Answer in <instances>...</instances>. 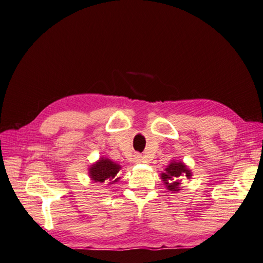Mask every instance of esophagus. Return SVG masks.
I'll return each instance as SVG.
<instances>
[{
    "label": "esophagus",
    "instance_id": "34e87169",
    "mask_svg": "<svg viewBox=\"0 0 263 263\" xmlns=\"http://www.w3.org/2000/svg\"><path fill=\"white\" fill-rule=\"evenodd\" d=\"M134 162H135V163L142 162V156H141V155H138V154H136L135 156H134Z\"/></svg>",
    "mask_w": 263,
    "mask_h": 263
}]
</instances>
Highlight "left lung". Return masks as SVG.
<instances>
[{"label":"left lung","mask_w":263,"mask_h":263,"mask_svg":"<svg viewBox=\"0 0 263 263\" xmlns=\"http://www.w3.org/2000/svg\"><path fill=\"white\" fill-rule=\"evenodd\" d=\"M160 177L165 188L176 194L182 189L181 188L182 179H191L192 172L182 161L172 160L170 164L164 168V171L160 174Z\"/></svg>","instance_id":"obj_1"}]
</instances>
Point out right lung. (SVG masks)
<instances>
[{"instance_id": "right-lung-1", "label": "right lung", "mask_w": 263, "mask_h": 263, "mask_svg": "<svg viewBox=\"0 0 263 263\" xmlns=\"http://www.w3.org/2000/svg\"><path fill=\"white\" fill-rule=\"evenodd\" d=\"M120 170L121 165H119L118 163L111 161L108 157L101 156L97 162L92 163L89 166L87 173H89L92 182L108 183L109 185L118 182L120 180Z\"/></svg>"}]
</instances>
